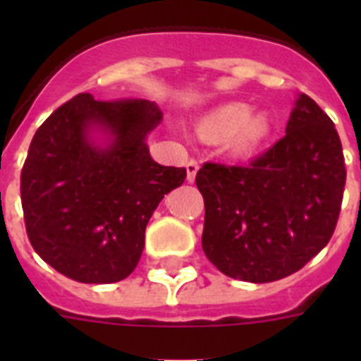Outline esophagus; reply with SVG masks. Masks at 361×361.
Here are the masks:
<instances>
[{"label": "esophagus", "instance_id": "obj_1", "mask_svg": "<svg viewBox=\"0 0 361 361\" xmlns=\"http://www.w3.org/2000/svg\"><path fill=\"white\" fill-rule=\"evenodd\" d=\"M185 169H187V181H189V183H192V181H195V178H197L198 163L195 161V159H189L185 164Z\"/></svg>", "mask_w": 361, "mask_h": 361}]
</instances>
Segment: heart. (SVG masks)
<instances>
[{"label": "heart", "mask_w": 361, "mask_h": 361, "mask_svg": "<svg viewBox=\"0 0 361 361\" xmlns=\"http://www.w3.org/2000/svg\"><path fill=\"white\" fill-rule=\"evenodd\" d=\"M198 130L206 140H223L228 155L243 159L255 155L268 142L271 120L266 112H251L247 104L228 103L209 112Z\"/></svg>", "instance_id": "1"}]
</instances>
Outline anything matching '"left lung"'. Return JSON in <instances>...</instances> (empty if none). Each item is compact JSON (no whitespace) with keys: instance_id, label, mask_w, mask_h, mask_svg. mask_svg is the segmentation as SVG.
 Here are the masks:
<instances>
[{"instance_id":"obj_1","label":"left lung","mask_w":361,"mask_h":361,"mask_svg":"<svg viewBox=\"0 0 361 361\" xmlns=\"http://www.w3.org/2000/svg\"><path fill=\"white\" fill-rule=\"evenodd\" d=\"M345 157L334 121L300 93L286 133L247 164L206 163L202 249L232 279L271 283L319 255L336 231L345 191Z\"/></svg>"}]
</instances>
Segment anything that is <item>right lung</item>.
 Returning a JSON list of instances; mask_svg holds the SVG:
<instances>
[{"mask_svg": "<svg viewBox=\"0 0 361 361\" xmlns=\"http://www.w3.org/2000/svg\"><path fill=\"white\" fill-rule=\"evenodd\" d=\"M161 120L144 99L80 93L37 129L20 195L31 245L56 271L104 285L136 268L147 221L187 176L149 155L146 138Z\"/></svg>", "mask_w": 361, "mask_h": 361, "instance_id": "add662e5", "label": "right lung"}]
</instances>
